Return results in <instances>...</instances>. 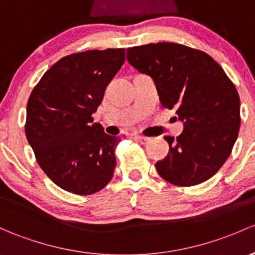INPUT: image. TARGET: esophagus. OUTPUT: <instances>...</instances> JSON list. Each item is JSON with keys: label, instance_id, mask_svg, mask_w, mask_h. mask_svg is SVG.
<instances>
[{"label": "esophagus", "instance_id": "1", "mask_svg": "<svg viewBox=\"0 0 255 255\" xmlns=\"http://www.w3.org/2000/svg\"><path fill=\"white\" fill-rule=\"evenodd\" d=\"M135 139H136V141H137V142H141V143H143V144L148 143V142L150 141L149 137H146V136H141V135L135 136Z\"/></svg>", "mask_w": 255, "mask_h": 255}]
</instances>
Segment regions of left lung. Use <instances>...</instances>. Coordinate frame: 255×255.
I'll return each instance as SVG.
<instances>
[{
  "mask_svg": "<svg viewBox=\"0 0 255 255\" xmlns=\"http://www.w3.org/2000/svg\"><path fill=\"white\" fill-rule=\"evenodd\" d=\"M128 62L150 76L163 107L176 109L183 131L165 136L168 155L158 174L176 186L207 181L224 165L240 130V96L209 54L172 42L128 48Z\"/></svg>",
  "mask_w": 255,
  "mask_h": 255,
  "instance_id": "left-lung-1",
  "label": "left lung"
}]
</instances>
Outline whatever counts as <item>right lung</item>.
<instances>
[{
  "mask_svg": "<svg viewBox=\"0 0 255 255\" xmlns=\"http://www.w3.org/2000/svg\"><path fill=\"white\" fill-rule=\"evenodd\" d=\"M124 62V48L69 54L43 74L30 95L26 138L41 169L64 191L92 194L113 177L120 138L107 135L92 114Z\"/></svg>",
  "mask_w": 255,
  "mask_h": 255,
  "instance_id": "right-lung-1",
  "label": "right lung"
}]
</instances>
